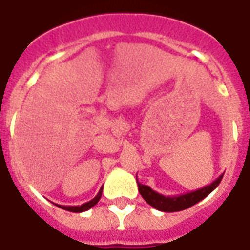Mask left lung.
I'll return each mask as SVG.
<instances>
[{"label":"left lung","instance_id":"obj_1","mask_svg":"<svg viewBox=\"0 0 250 250\" xmlns=\"http://www.w3.org/2000/svg\"><path fill=\"white\" fill-rule=\"evenodd\" d=\"M222 178H223V175H221L211 184L204 187L201 189L189 192V193L180 194V196H172V197H170V196L166 197L164 194L153 190L149 186H144V184H141L139 182H137V187H139V192L143 196V198L148 202L149 205L153 206L154 209L161 210V211H166V213H174V211H182V210L188 209L190 206L196 205L197 202L204 200L206 196H209L219 186Z\"/></svg>","mask_w":250,"mask_h":250}]
</instances>
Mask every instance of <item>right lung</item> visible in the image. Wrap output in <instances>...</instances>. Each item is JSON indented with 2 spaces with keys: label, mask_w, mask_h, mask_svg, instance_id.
Masks as SVG:
<instances>
[{
  "label": "right lung",
  "mask_w": 250,
  "mask_h": 250,
  "mask_svg": "<svg viewBox=\"0 0 250 250\" xmlns=\"http://www.w3.org/2000/svg\"><path fill=\"white\" fill-rule=\"evenodd\" d=\"M101 196H102V189H100L98 190L97 196H96L93 200H90V201L85 202V204H83V205H80V206H61V205H58V206H60V208H62V209L67 210V211H72V213H83V211L89 210L90 208H93V206L96 205L98 201H100Z\"/></svg>",
  "instance_id": "obj_1"
}]
</instances>
